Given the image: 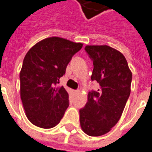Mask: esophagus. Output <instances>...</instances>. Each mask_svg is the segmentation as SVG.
Instances as JSON below:
<instances>
[{"mask_svg":"<svg viewBox=\"0 0 152 152\" xmlns=\"http://www.w3.org/2000/svg\"><path fill=\"white\" fill-rule=\"evenodd\" d=\"M73 93H74L75 96H76V95H78L80 93V90H74L73 91Z\"/></svg>","mask_w":152,"mask_h":152,"instance_id":"34e87169","label":"esophagus"}]
</instances>
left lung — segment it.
Masks as SVG:
<instances>
[{
    "instance_id": "1",
    "label": "left lung",
    "mask_w": 152,
    "mask_h": 152,
    "mask_svg": "<svg viewBox=\"0 0 152 152\" xmlns=\"http://www.w3.org/2000/svg\"><path fill=\"white\" fill-rule=\"evenodd\" d=\"M85 50L93 62L91 80L99 84V89L89 92L88 102L80 109V125L89 136H100L121 118L131 92L132 74L123 54L114 48L86 46Z\"/></svg>"
}]
</instances>
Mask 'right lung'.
Returning a JSON list of instances; mask_svg holds the SVG:
<instances>
[{
	"label": "right lung",
	"mask_w": 152,
	"mask_h": 152,
	"mask_svg": "<svg viewBox=\"0 0 152 152\" xmlns=\"http://www.w3.org/2000/svg\"><path fill=\"white\" fill-rule=\"evenodd\" d=\"M83 43L52 37L27 53L20 73V98L27 118L43 129L56 126L69 106V94L58 86L72 56Z\"/></svg>",
	"instance_id": "right-lung-1"
}]
</instances>
